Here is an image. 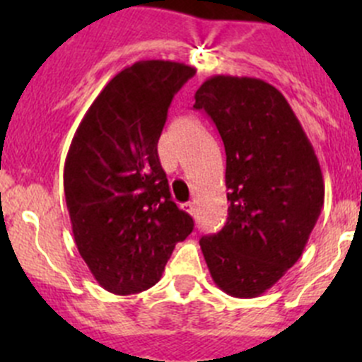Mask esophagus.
I'll list each match as a JSON object with an SVG mask.
<instances>
[{"label": "esophagus", "mask_w": 362, "mask_h": 362, "mask_svg": "<svg viewBox=\"0 0 362 362\" xmlns=\"http://www.w3.org/2000/svg\"><path fill=\"white\" fill-rule=\"evenodd\" d=\"M182 208H184V210L187 211L189 215H192V217H196V204L192 203V202L184 203V204H182Z\"/></svg>", "instance_id": "obj_1"}]
</instances>
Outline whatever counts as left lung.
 <instances>
[{"instance_id": "left-lung-1", "label": "left lung", "mask_w": 362, "mask_h": 362, "mask_svg": "<svg viewBox=\"0 0 362 362\" xmlns=\"http://www.w3.org/2000/svg\"><path fill=\"white\" fill-rule=\"evenodd\" d=\"M194 100L224 141L229 189L224 228L199 245L218 289L257 298L293 268L315 228L319 159L284 94L264 80L215 75Z\"/></svg>"}]
</instances>
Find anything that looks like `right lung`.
<instances>
[{"instance_id": "right-lung-1", "label": "right lung", "mask_w": 362, "mask_h": 362, "mask_svg": "<svg viewBox=\"0 0 362 362\" xmlns=\"http://www.w3.org/2000/svg\"><path fill=\"white\" fill-rule=\"evenodd\" d=\"M196 68L138 61L98 94L64 163V196L76 249L108 293L136 294L159 282L194 222L171 202L158 156L168 107Z\"/></svg>"}]
</instances>
